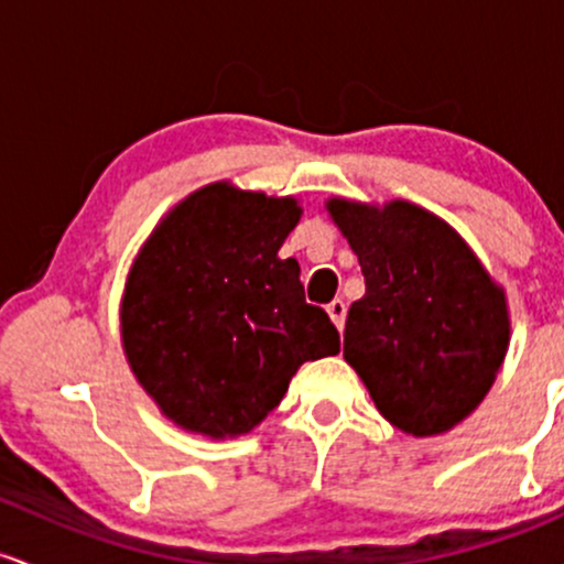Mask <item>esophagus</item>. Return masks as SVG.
Instances as JSON below:
<instances>
[{
  "instance_id": "obj_1",
  "label": "esophagus",
  "mask_w": 564,
  "mask_h": 564,
  "mask_svg": "<svg viewBox=\"0 0 564 564\" xmlns=\"http://www.w3.org/2000/svg\"><path fill=\"white\" fill-rule=\"evenodd\" d=\"M327 314H330V319L335 322V327H338V330H344V325H346V303L340 301V299L330 301V303H327Z\"/></svg>"
}]
</instances>
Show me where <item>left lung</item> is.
<instances>
[{"instance_id":"obj_1","label":"left lung","mask_w":564,"mask_h":564,"mask_svg":"<svg viewBox=\"0 0 564 564\" xmlns=\"http://www.w3.org/2000/svg\"><path fill=\"white\" fill-rule=\"evenodd\" d=\"M365 274L344 357L389 423L453 429L485 400L509 349L503 290L445 220L410 202H327Z\"/></svg>"}]
</instances>
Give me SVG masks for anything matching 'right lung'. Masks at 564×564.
<instances>
[{
    "instance_id": "obj_1",
    "label": "right lung",
    "mask_w": 564,
    "mask_h": 564,
    "mask_svg": "<svg viewBox=\"0 0 564 564\" xmlns=\"http://www.w3.org/2000/svg\"><path fill=\"white\" fill-rule=\"evenodd\" d=\"M299 220L295 199L213 183L183 199L132 263L124 354L188 432L248 434L303 362L340 351L330 316L306 303L299 261L280 258Z\"/></svg>"
}]
</instances>
